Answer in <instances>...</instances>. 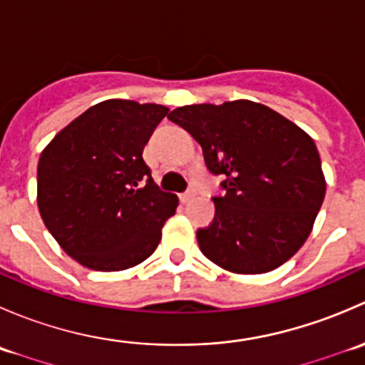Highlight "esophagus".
I'll list each match as a JSON object with an SVG mask.
<instances>
[{
  "label": "esophagus",
  "instance_id": "34e87169",
  "mask_svg": "<svg viewBox=\"0 0 365 365\" xmlns=\"http://www.w3.org/2000/svg\"><path fill=\"white\" fill-rule=\"evenodd\" d=\"M194 196H196V190H194V189H187L185 192L180 194V200H182V203H189V201L194 200Z\"/></svg>",
  "mask_w": 365,
  "mask_h": 365
}]
</instances>
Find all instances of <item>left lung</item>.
Returning <instances> with one entry per match:
<instances>
[{
  "instance_id": "8db88e82",
  "label": "left lung",
  "mask_w": 365,
  "mask_h": 365,
  "mask_svg": "<svg viewBox=\"0 0 365 365\" xmlns=\"http://www.w3.org/2000/svg\"><path fill=\"white\" fill-rule=\"evenodd\" d=\"M222 175L215 217L197 230L201 252L233 274H264L304 245L325 200L322 159L311 135L251 101L194 104L169 113Z\"/></svg>"
}]
</instances>
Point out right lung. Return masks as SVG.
Returning <instances> with one entry per match:
<instances>
[{"label":"right lung","instance_id":"right-lung-1","mask_svg":"<svg viewBox=\"0 0 365 365\" xmlns=\"http://www.w3.org/2000/svg\"><path fill=\"white\" fill-rule=\"evenodd\" d=\"M165 106L111 98L91 106L43 148L36 203L70 257L98 272L127 270L159 245L178 197L164 192L143 150Z\"/></svg>","mask_w":365,"mask_h":365}]
</instances>
